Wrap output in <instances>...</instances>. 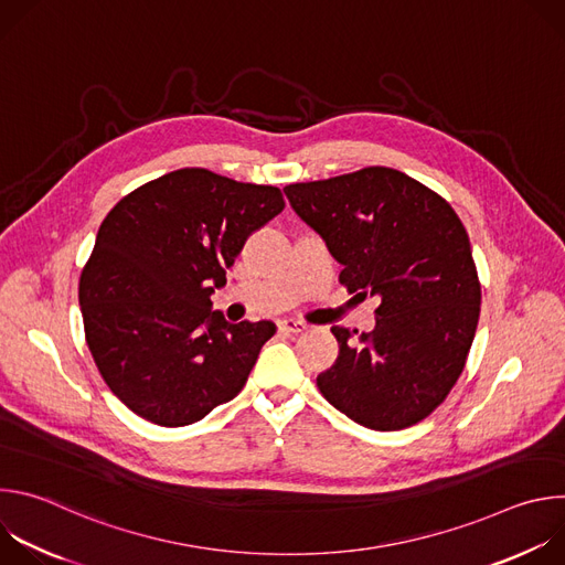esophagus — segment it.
<instances>
[{"mask_svg":"<svg viewBox=\"0 0 565 565\" xmlns=\"http://www.w3.org/2000/svg\"><path fill=\"white\" fill-rule=\"evenodd\" d=\"M306 329H308V324H303V321H299V319H281L279 321L281 333H301Z\"/></svg>","mask_w":565,"mask_h":565,"instance_id":"1","label":"esophagus"}]
</instances>
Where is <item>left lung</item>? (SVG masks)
Masks as SVG:
<instances>
[{"label":"left lung","mask_w":565,"mask_h":565,"mask_svg":"<svg viewBox=\"0 0 565 565\" xmlns=\"http://www.w3.org/2000/svg\"><path fill=\"white\" fill-rule=\"evenodd\" d=\"M284 194L342 264L349 292L380 299L371 333L331 329L340 355L317 375L321 395L369 429L420 423L460 377L480 312V284L458 214L391 168L292 183Z\"/></svg>","instance_id":"obj_1"}]
</instances>
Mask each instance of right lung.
Returning <instances> with one entry per match:
<instances>
[{"mask_svg":"<svg viewBox=\"0 0 565 565\" xmlns=\"http://www.w3.org/2000/svg\"><path fill=\"white\" fill-rule=\"evenodd\" d=\"M284 210L279 188L199 168L127 194L103 221L79 308L107 386L140 418L185 427L244 388L273 321L230 324L210 295L246 238Z\"/></svg>","mask_w":565,"mask_h":565,"instance_id":"add662e5","label":"right lung"}]
</instances>
